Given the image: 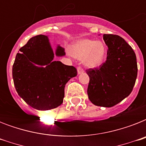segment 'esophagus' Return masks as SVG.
Returning <instances> with one entry per match:
<instances>
[{"label":"esophagus","mask_w":146,"mask_h":146,"mask_svg":"<svg viewBox=\"0 0 146 146\" xmlns=\"http://www.w3.org/2000/svg\"><path fill=\"white\" fill-rule=\"evenodd\" d=\"M83 72H84V70H83V69L81 67V66H78L77 67V73L78 74H82V73H83Z\"/></svg>","instance_id":"esophagus-1"}]
</instances>
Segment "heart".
I'll list each match as a JSON object with an SVG mask.
<instances>
[{
  "label": "heart",
  "instance_id": "1",
  "mask_svg": "<svg viewBox=\"0 0 146 146\" xmlns=\"http://www.w3.org/2000/svg\"><path fill=\"white\" fill-rule=\"evenodd\" d=\"M105 47L100 41L88 38L78 40L71 46V54L76 59L82 60L89 68H96L102 64L105 56Z\"/></svg>",
  "mask_w": 146,
  "mask_h": 146
}]
</instances>
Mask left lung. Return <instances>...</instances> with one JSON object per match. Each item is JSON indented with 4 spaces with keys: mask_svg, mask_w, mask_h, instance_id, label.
<instances>
[{
    "mask_svg": "<svg viewBox=\"0 0 146 146\" xmlns=\"http://www.w3.org/2000/svg\"><path fill=\"white\" fill-rule=\"evenodd\" d=\"M107 60L99 68L89 69L87 93L95 105L111 108L128 97L137 77V62L133 48L119 35L104 34Z\"/></svg>",
    "mask_w": 146,
    "mask_h": 146,
    "instance_id": "obj_1",
    "label": "left lung"
}]
</instances>
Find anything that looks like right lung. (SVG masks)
I'll return each mask as SVG.
<instances>
[{
	"mask_svg": "<svg viewBox=\"0 0 146 146\" xmlns=\"http://www.w3.org/2000/svg\"><path fill=\"white\" fill-rule=\"evenodd\" d=\"M65 54L60 44L54 51L48 36L44 35L31 38L19 49L13 66V79L18 95L29 106L48 111L63 103L65 85L77 75L74 66L54 60Z\"/></svg>",
	"mask_w": 146,
	"mask_h": 146,
	"instance_id": "add662e5",
	"label": "right lung"
}]
</instances>
